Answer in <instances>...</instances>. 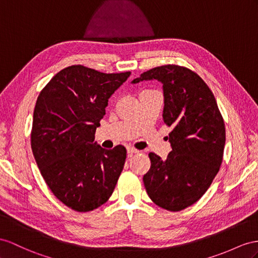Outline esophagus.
<instances>
[{"label": "esophagus", "instance_id": "esophagus-1", "mask_svg": "<svg viewBox=\"0 0 258 258\" xmlns=\"http://www.w3.org/2000/svg\"><path fill=\"white\" fill-rule=\"evenodd\" d=\"M137 153H140V151H138L137 149L132 148V147H127V154H128V156H132L133 154H137Z\"/></svg>", "mask_w": 258, "mask_h": 258}]
</instances>
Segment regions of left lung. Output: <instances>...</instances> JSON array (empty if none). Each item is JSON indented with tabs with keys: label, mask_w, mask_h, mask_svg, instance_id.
<instances>
[{
	"label": "left lung",
	"mask_w": 258,
	"mask_h": 258,
	"mask_svg": "<svg viewBox=\"0 0 258 258\" xmlns=\"http://www.w3.org/2000/svg\"><path fill=\"white\" fill-rule=\"evenodd\" d=\"M162 84L163 122L172 126L167 159L150 153L143 181L158 206L180 211L206 193L221 166L226 130L213 92L196 73L179 65L151 69L132 81Z\"/></svg>",
	"instance_id": "left-lung-1"
}]
</instances>
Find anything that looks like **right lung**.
<instances>
[{
    "mask_svg": "<svg viewBox=\"0 0 258 258\" xmlns=\"http://www.w3.org/2000/svg\"><path fill=\"white\" fill-rule=\"evenodd\" d=\"M130 75L72 65L52 77L37 99L32 154L51 192L76 211L107 202L123 170L125 147L104 149L95 142V133L109 98Z\"/></svg>",
    "mask_w": 258,
    "mask_h": 258,
    "instance_id": "obj_1",
    "label": "right lung"
}]
</instances>
